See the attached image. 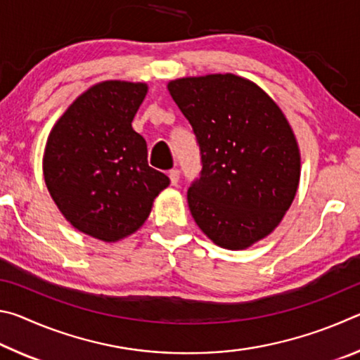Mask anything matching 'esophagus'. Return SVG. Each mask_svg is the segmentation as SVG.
<instances>
[{
	"label": "esophagus",
	"mask_w": 360,
	"mask_h": 360,
	"mask_svg": "<svg viewBox=\"0 0 360 360\" xmlns=\"http://www.w3.org/2000/svg\"><path fill=\"white\" fill-rule=\"evenodd\" d=\"M168 176H169V181H172V186L178 184V181H179V169H176V168L169 169Z\"/></svg>",
	"instance_id": "34e87169"
}]
</instances>
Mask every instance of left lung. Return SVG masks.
<instances>
[{"mask_svg":"<svg viewBox=\"0 0 360 360\" xmlns=\"http://www.w3.org/2000/svg\"><path fill=\"white\" fill-rule=\"evenodd\" d=\"M168 90L192 125L202 172L187 202L203 233L246 249L281 222L300 179V152L281 109L235 75L184 77Z\"/></svg>","mask_w":360,"mask_h":360,"instance_id":"obj_1","label":"left lung"}]
</instances>
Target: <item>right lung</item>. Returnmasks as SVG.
I'll use <instances>...</instances> for the list:
<instances>
[{
    "label": "right lung",
    "mask_w": 360,
    "mask_h": 360,
    "mask_svg": "<svg viewBox=\"0 0 360 360\" xmlns=\"http://www.w3.org/2000/svg\"><path fill=\"white\" fill-rule=\"evenodd\" d=\"M146 84L106 81L58 119L44 152V181L72 227L103 241L133 233L169 179L148 165V146L131 129Z\"/></svg>",
    "instance_id": "add662e5"
}]
</instances>
